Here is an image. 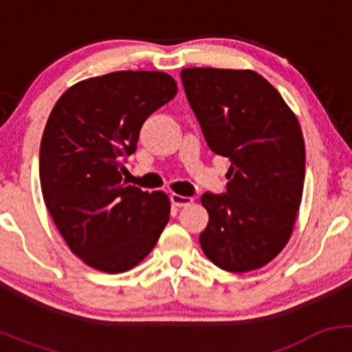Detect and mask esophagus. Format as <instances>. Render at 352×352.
Listing matches in <instances>:
<instances>
[{
  "label": "esophagus",
  "instance_id": "1",
  "mask_svg": "<svg viewBox=\"0 0 352 352\" xmlns=\"http://www.w3.org/2000/svg\"><path fill=\"white\" fill-rule=\"evenodd\" d=\"M170 200L175 207H188V205L193 204V199H190V197H184V195H177V193H172Z\"/></svg>",
  "mask_w": 352,
  "mask_h": 352
}]
</instances>
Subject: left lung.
<instances>
[{
	"mask_svg": "<svg viewBox=\"0 0 352 352\" xmlns=\"http://www.w3.org/2000/svg\"><path fill=\"white\" fill-rule=\"evenodd\" d=\"M180 78L210 151L230 159L227 192L201 195V250L227 272L261 268L288 243L301 204L300 122L254 71L190 67Z\"/></svg>",
	"mask_w": 352,
	"mask_h": 352,
	"instance_id": "8db88e82",
	"label": "left lung"
}]
</instances>
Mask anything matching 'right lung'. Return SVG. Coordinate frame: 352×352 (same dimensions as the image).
Returning <instances> with one entry per match:
<instances>
[{
    "instance_id": "right-lung-1",
    "label": "right lung",
    "mask_w": 352,
    "mask_h": 352,
    "mask_svg": "<svg viewBox=\"0 0 352 352\" xmlns=\"http://www.w3.org/2000/svg\"><path fill=\"white\" fill-rule=\"evenodd\" d=\"M165 72L119 71L80 80L51 111L39 151L46 207L72 253L106 273L144 260L170 215L164 192L122 180L148 116L175 98Z\"/></svg>"
}]
</instances>
